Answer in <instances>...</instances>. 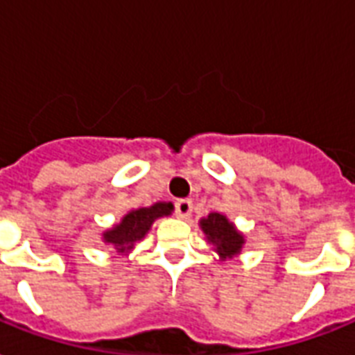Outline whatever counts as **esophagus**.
<instances>
[{"instance_id":"34e87169","label":"esophagus","mask_w":355,"mask_h":355,"mask_svg":"<svg viewBox=\"0 0 355 355\" xmlns=\"http://www.w3.org/2000/svg\"><path fill=\"white\" fill-rule=\"evenodd\" d=\"M191 211H193V203H191L190 199H178L177 203H175V212H177L178 218H186L191 216Z\"/></svg>"}]
</instances>
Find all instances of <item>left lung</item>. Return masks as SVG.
Returning a JSON list of instances; mask_svg holds the SVG:
<instances>
[{"instance_id": "left-lung-1", "label": "left lung", "mask_w": 355, "mask_h": 355, "mask_svg": "<svg viewBox=\"0 0 355 355\" xmlns=\"http://www.w3.org/2000/svg\"><path fill=\"white\" fill-rule=\"evenodd\" d=\"M199 225L209 244H212V248L218 252L220 259H231L241 254L244 246L243 233L237 231L233 222H230L224 214L211 212L207 218H201Z\"/></svg>"}]
</instances>
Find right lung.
<instances>
[{
	"label": "right lung",
	"mask_w": 355,
	"mask_h": 355,
	"mask_svg": "<svg viewBox=\"0 0 355 355\" xmlns=\"http://www.w3.org/2000/svg\"><path fill=\"white\" fill-rule=\"evenodd\" d=\"M173 212V203H154L152 207H143L137 211L128 212L120 224H116L111 230H107L103 233V243L111 244L112 248L118 254H130L133 250V246L143 241L144 235L150 231L152 224L156 222L157 218L169 216Z\"/></svg>",
	"instance_id": "right-lung-1"
}]
</instances>
